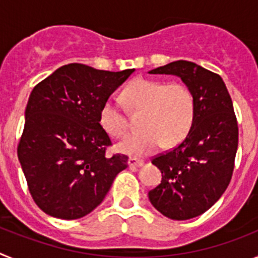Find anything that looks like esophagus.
<instances>
[{
	"label": "esophagus",
	"mask_w": 258,
	"mask_h": 258,
	"mask_svg": "<svg viewBox=\"0 0 258 258\" xmlns=\"http://www.w3.org/2000/svg\"><path fill=\"white\" fill-rule=\"evenodd\" d=\"M127 164H129V166H132V168H136V166H142L143 164H145V160H142V159H137V157H131L129 161H127Z\"/></svg>",
	"instance_id": "obj_1"
}]
</instances>
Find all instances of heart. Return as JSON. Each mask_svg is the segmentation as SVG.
I'll use <instances>...</instances> for the list:
<instances>
[{"label": "heart", "mask_w": 258, "mask_h": 258, "mask_svg": "<svg viewBox=\"0 0 258 258\" xmlns=\"http://www.w3.org/2000/svg\"><path fill=\"white\" fill-rule=\"evenodd\" d=\"M124 103L132 113H142L141 132L131 134L117 145L118 151L131 156H145L166 146L178 145L187 137L195 121L197 101L190 86L178 81L133 80L122 93ZM102 127L115 138L127 133L126 111L115 101H106L99 111Z\"/></svg>", "instance_id": "b5f03b06"}]
</instances>
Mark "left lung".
I'll list each match as a JSON object with an SVG mask.
<instances>
[{
	"label": "left lung",
	"instance_id": "left-lung-1",
	"mask_svg": "<svg viewBox=\"0 0 258 258\" xmlns=\"http://www.w3.org/2000/svg\"><path fill=\"white\" fill-rule=\"evenodd\" d=\"M150 74L181 77L195 95L190 133L174 149L152 157L163 179L149 192L165 217L190 220L208 211L231 181L239 141L234 106L220 75L192 61H172Z\"/></svg>",
	"mask_w": 258,
	"mask_h": 258
}]
</instances>
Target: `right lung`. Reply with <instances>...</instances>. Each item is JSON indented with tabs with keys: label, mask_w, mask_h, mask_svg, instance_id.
Masks as SVG:
<instances>
[{
	"label": "right lung",
	"mask_w": 258,
	"mask_h": 258,
	"mask_svg": "<svg viewBox=\"0 0 258 258\" xmlns=\"http://www.w3.org/2000/svg\"><path fill=\"white\" fill-rule=\"evenodd\" d=\"M133 72L71 63L33 88L18 157L41 211L61 220L84 217L103 202L127 166L126 155H107L112 142L99 111Z\"/></svg>",
	"instance_id": "1"
}]
</instances>
